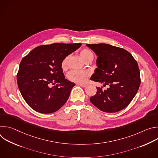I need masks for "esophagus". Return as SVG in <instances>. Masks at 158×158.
<instances>
[{
	"label": "esophagus",
	"instance_id": "34e87169",
	"mask_svg": "<svg viewBox=\"0 0 158 158\" xmlns=\"http://www.w3.org/2000/svg\"><path fill=\"white\" fill-rule=\"evenodd\" d=\"M77 85H80V86H81L82 87H85L87 86V84H78Z\"/></svg>",
	"mask_w": 158,
	"mask_h": 158
}]
</instances>
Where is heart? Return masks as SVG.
<instances>
[{"instance_id":"1","label":"heart","mask_w":158,"mask_h":158,"mask_svg":"<svg viewBox=\"0 0 158 158\" xmlns=\"http://www.w3.org/2000/svg\"><path fill=\"white\" fill-rule=\"evenodd\" d=\"M80 55L82 58L85 61H92L94 59V55L93 52L87 49H83L80 52ZM70 57V56L65 57L61 63V67L62 69L64 71L66 70L67 68V64H68V60ZM90 74L88 71H71L67 74V77L68 79L73 82L82 84L84 83L87 78L89 76Z\"/></svg>"}]
</instances>
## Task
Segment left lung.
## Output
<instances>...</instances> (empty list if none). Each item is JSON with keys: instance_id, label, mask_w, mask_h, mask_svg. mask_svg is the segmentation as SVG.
<instances>
[{"instance_id": "left-lung-1", "label": "left lung", "mask_w": 158, "mask_h": 158, "mask_svg": "<svg viewBox=\"0 0 158 158\" xmlns=\"http://www.w3.org/2000/svg\"><path fill=\"white\" fill-rule=\"evenodd\" d=\"M98 56L91 79L109 85L103 90L97 87L96 94L90 101L99 110L116 112L126 107L136 96L140 84L137 61L126 50L106 44H86Z\"/></svg>"}]
</instances>
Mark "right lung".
I'll use <instances>...</instances> for the list:
<instances>
[{
  "label": "right lung",
  "instance_id": "1",
  "mask_svg": "<svg viewBox=\"0 0 158 158\" xmlns=\"http://www.w3.org/2000/svg\"><path fill=\"white\" fill-rule=\"evenodd\" d=\"M81 45H42L22 59L17 74V84L22 97L32 109L49 114L59 110L67 102L75 84L65 79L61 63Z\"/></svg>",
  "mask_w": 158,
  "mask_h": 158
}]
</instances>
